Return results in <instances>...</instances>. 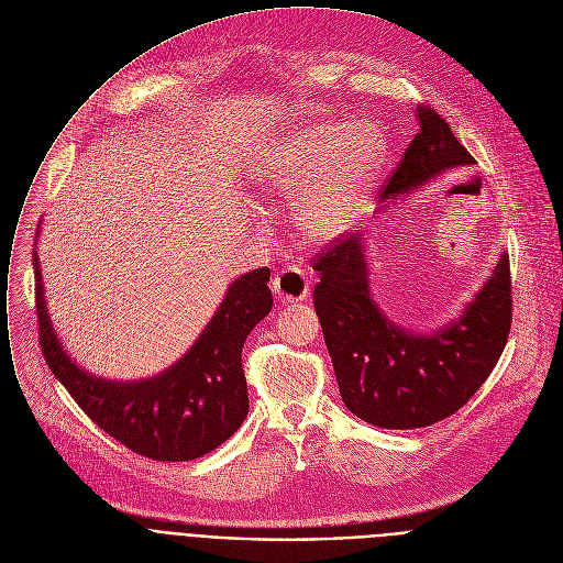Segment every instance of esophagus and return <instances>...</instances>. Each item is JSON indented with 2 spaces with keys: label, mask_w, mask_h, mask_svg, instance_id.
Instances as JSON below:
<instances>
[{
  "label": "esophagus",
  "mask_w": 563,
  "mask_h": 563,
  "mask_svg": "<svg viewBox=\"0 0 563 563\" xmlns=\"http://www.w3.org/2000/svg\"><path fill=\"white\" fill-rule=\"evenodd\" d=\"M273 290L282 301H303L310 292V282L299 268H284L273 279Z\"/></svg>",
  "instance_id": "esophagus-1"
}]
</instances>
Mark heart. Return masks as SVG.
I'll return each instance as SVG.
<instances>
[{"label":"heart","instance_id":"1","mask_svg":"<svg viewBox=\"0 0 563 563\" xmlns=\"http://www.w3.org/2000/svg\"><path fill=\"white\" fill-rule=\"evenodd\" d=\"M384 162V140L366 122H310L275 140L253 166L266 195H297V219L312 244L340 242L357 223Z\"/></svg>","mask_w":563,"mask_h":563}]
</instances>
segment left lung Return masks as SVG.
I'll list each match as a JSON object with an SVG mask.
<instances>
[{
  "instance_id": "1",
  "label": "left lung",
  "mask_w": 563,
  "mask_h": 563,
  "mask_svg": "<svg viewBox=\"0 0 563 563\" xmlns=\"http://www.w3.org/2000/svg\"><path fill=\"white\" fill-rule=\"evenodd\" d=\"M419 133L382 190V203L466 170L475 157L432 108H417ZM312 301L346 408L393 430L423 428L457 412L499 362L512 323L510 264L493 275L462 314L432 332L408 330L373 301L364 233L314 260Z\"/></svg>"
}]
</instances>
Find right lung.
<instances>
[{"label": "right lung", "mask_w": 563, "mask_h": 563, "mask_svg": "<svg viewBox=\"0 0 563 563\" xmlns=\"http://www.w3.org/2000/svg\"><path fill=\"white\" fill-rule=\"evenodd\" d=\"M33 271L46 364L103 432L157 462L197 460L238 432L249 415L242 349L249 332L273 308L268 268L238 277L184 357L137 382L97 377L66 353L46 308L37 244Z\"/></svg>", "instance_id": "obj_1"}]
</instances>
